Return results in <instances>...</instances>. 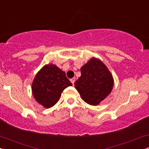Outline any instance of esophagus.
Segmentation results:
<instances>
[{
    "instance_id": "1",
    "label": "esophagus",
    "mask_w": 149,
    "mask_h": 149,
    "mask_svg": "<svg viewBox=\"0 0 149 149\" xmlns=\"http://www.w3.org/2000/svg\"><path fill=\"white\" fill-rule=\"evenodd\" d=\"M75 81H76V79H75V78H71V82L72 83L73 85H74Z\"/></svg>"
}]
</instances>
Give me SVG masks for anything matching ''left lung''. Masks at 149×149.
<instances>
[{
  "label": "left lung",
  "mask_w": 149,
  "mask_h": 149,
  "mask_svg": "<svg viewBox=\"0 0 149 149\" xmlns=\"http://www.w3.org/2000/svg\"><path fill=\"white\" fill-rule=\"evenodd\" d=\"M80 71L81 76L75 82V88L86 103L98 105L111 92V73L102 61L94 57L82 66Z\"/></svg>",
  "instance_id": "obj_1"
}]
</instances>
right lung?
Returning <instances> with one entry per match:
<instances>
[{
  "label": "right lung",
  "instance_id": "right-lung-1",
  "mask_svg": "<svg viewBox=\"0 0 149 149\" xmlns=\"http://www.w3.org/2000/svg\"><path fill=\"white\" fill-rule=\"evenodd\" d=\"M72 85L66 73L54 64L44 66L36 75L32 83V93L35 100L46 109L53 107L59 101L65 88Z\"/></svg>",
  "mask_w": 149,
  "mask_h": 149
}]
</instances>
